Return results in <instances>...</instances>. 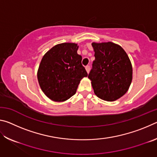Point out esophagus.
Here are the masks:
<instances>
[{"instance_id":"1","label":"esophagus","mask_w":157,"mask_h":157,"mask_svg":"<svg viewBox=\"0 0 157 157\" xmlns=\"http://www.w3.org/2000/svg\"><path fill=\"white\" fill-rule=\"evenodd\" d=\"M85 68H86V72L87 73H89V71H90V66H86V67H85Z\"/></svg>"}]
</instances>
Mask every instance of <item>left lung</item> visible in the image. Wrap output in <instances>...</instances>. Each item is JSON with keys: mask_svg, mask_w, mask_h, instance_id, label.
Wrapping results in <instances>:
<instances>
[{"mask_svg": "<svg viewBox=\"0 0 157 157\" xmlns=\"http://www.w3.org/2000/svg\"><path fill=\"white\" fill-rule=\"evenodd\" d=\"M95 60L88 75L95 94L112 102L128 91L132 80L131 62L123 48L112 42L92 43Z\"/></svg>", "mask_w": 157, "mask_h": 157, "instance_id": "8db88e82", "label": "left lung"}]
</instances>
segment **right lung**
I'll return each instance as SVG.
<instances>
[{"label":"right lung","instance_id":"add662e5","mask_svg":"<svg viewBox=\"0 0 157 157\" xmlns=\"http://www.w3.org/2000/svg\"><path fill=\"white\" fill-rule=\"evenodd\" d=\"M78 50L76 44H59L42 58L37 78L41 90L50 100L63 102L69 99L75 94L81 79L88 76Z\"/></svg>","mask_w":157,"mask_h":157}]
</instances>
